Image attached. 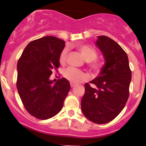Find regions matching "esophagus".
Instances as JSON below:
<instances>
[{
    "instance_id": "34e87169",
    "label": "esophagus",
    "mask_w": 146,
    "mask_h": 146,
    "mask_svg": "<svg viewBox=\"0 0 146 146\" xmlns=\"http://www.w3.org/2000/svg\"><path fill=\"white\" fill-rule=\"evenodd\" d=\"M74 86H76V84H75V83H70V87L73 88V87H74Z\"/></svg>"
}]
</instances>
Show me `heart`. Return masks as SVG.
I'll return each mask as SVG.
<instances>
[{
	"label": "heart",
	"instance_id": "b5f03b06",
	"mask_svg": "<svg viewBox=\"0 0 146 146\" xmlns=\"http://www.w3.org/2000/svg\"><path fill=\"white\" fill-rule=\"evenodd\" d=\"M77 48L84 58L85 60L87 63L88 67L93 72L98 71L101 68L102 63L100 60L96 58L98 56L97 50L88 45L84 44L78 45L77 46ZM68 54V49L65 48L62 50L59 56V62L60 64H64L66 63ZM63 75L65 78L72 83H78L84 79L85 78V75L83 71L73 67H69L64 70Z\"/></svg>",
	"mask_w": 146,
	"mask_h": 146
}]
</instances>
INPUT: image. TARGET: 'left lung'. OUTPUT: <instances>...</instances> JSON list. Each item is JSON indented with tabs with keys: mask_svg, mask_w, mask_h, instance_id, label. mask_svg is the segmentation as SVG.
Returning a JSON list of instances; mask_svg holds the SVG:
<instances>
[{
	"mask_svg": "<svg viewBox=\"0 0 146 146\" xmlns=\"http://www.w3.org/2000/svg\"><path fill=\"white\" fill-rule=\"evenodd\" d=\"M96 44L106 63L97 78L86 83L81 109L92 122L104 124L113 121L125 107L129 97L131 70L123 49L110 38L98 36Z\"/></svg>",
	"mask_w": 146,
	"mask_h": 146,
	"instance_id": "8db88e82",
	"label": "left lung"
}]
</instances>
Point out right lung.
<instances>
[{
  "label": "right lung",
  "mask_w": 146,
  "mask_h": 146,
  "mask_svg": "<svg viewBox=\"0 0 146 146\" xmlns=\"http://www.w3.org/2000/svg\"><path fill=\"white\" fill-rule=\"evenodd\" d=\"M64 47V40L45 36L28 43L18 61V94L25 110L38 119L57 115L70 89L65 78L54 85L49 80L52 70L60 66L59 56Z\"/></svg>",
  "instance_id": "add662e5"
}]
</instances>
